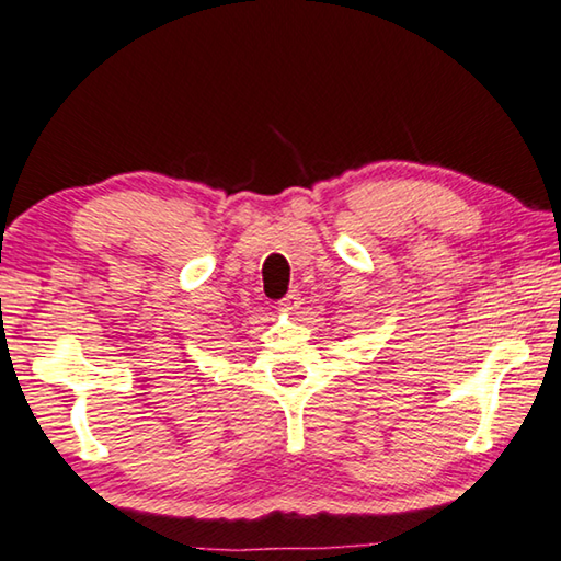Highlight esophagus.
I'll use <instances>...</instances> for the list:
<instances>
[{"label": "esophagus", "mask_w": 561, "mask_h": 561, "mask_svg": "<svg viewBox=\"0 0 561 561\" xmlns=\"http://www.w3.org/2000/svg\"><path fill=\"white\" fill-rule=\"evenodd\" d=\"M299 307H301L299 291H289L287 297H284V299L279 301V311H282V313H294Z\"/></svg>", "instance_id": "obj_1"}]
</instances>
